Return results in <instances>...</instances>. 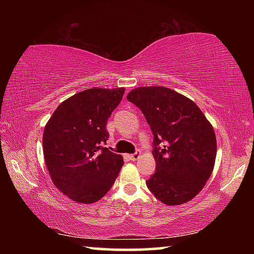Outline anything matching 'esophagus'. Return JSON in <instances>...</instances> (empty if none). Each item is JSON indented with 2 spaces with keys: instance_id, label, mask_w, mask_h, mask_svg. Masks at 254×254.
I'll list each match as a JSON object with an SVG mask.
<instances>
[{
  "instance_id": "34e87169",
  "label": "esophagus",
  "mask_w": 254,
  "mask_h": 254,
  "mask_svg": "<svg viewBox=\"0 0 254 254\" xmlns=\"http://www.w3.org/2000/svg\"><path fill=\"white\" fill-rule=\"evenodd\" d=\"M140 154H141V152L140 151H136L135 153H133V154H131L130 156V159L132 161H134V160H137V159L140 158Z\"/></svg>"
}]
</instances>
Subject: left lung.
<instances>
[{
  "mask_svg": "<svg viewBox=\"0 0 254 254\" xmlns=\"http://www.w3.org/2000/svg\"><path fill=\"white\" fill-rule=\"evenodd\" d=\"M127 98L142 111L154 135L157 171L147 180L150 191L169 206L191 200L214 169L217 143L212 124L190 98L162 86L136 87Z\"/></svg>",
  "mask_w": 254,
  "mask_h": 254,
  "instance_id": "left-lung-1",
  "label": "left lung"
}]
</instances>
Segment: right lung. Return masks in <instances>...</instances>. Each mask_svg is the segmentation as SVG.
<instances>
[{
    "instance_id": "obj_1",
    "label": "right lung",
    "mask_w": 254,
    "mask_h": 254,
    "mask_svg": "<svg viewBox=\"0 0 254 254\" xmlns=\"http://www.w3.org/2000/svg\"><path fill=\"white\" fill-rule=\"evenodd\" d=\"M124 92V87L85 89L64 101L46 124L42 145L50 178L76 203L100 200L122 168L121 154L101 144L109 139L106 121Z\"/></svg>"
}]
</instances>
